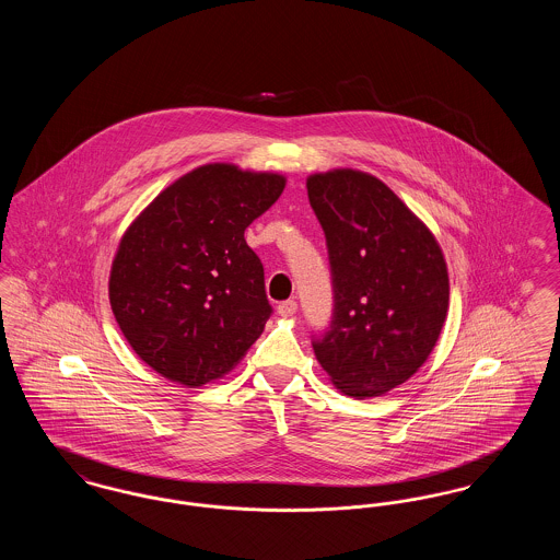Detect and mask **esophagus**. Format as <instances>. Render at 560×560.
<instances>
[{
  "mask_svg": "<svg viewBox=\"0 0 560 560\" xmlns=\"http://www.w3.org/2000/svg\"><path fill=\"white\" fill-rule=\"evenodd\" d=\"M277 311H279L281 317H292V315H295V311H298V302H295V300H283V302L277 306Z\"/></svg>",
  "mask_w": 560,
  "mask_h": 560,
  "instance_id": "obj_1",
  "label": "esophagus"
}]
</instances>
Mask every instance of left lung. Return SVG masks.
Returning <instances> with one entry per match:
<instances>
[{
	"label": "left lung",
	"mask_w": 560,
	"mask_h": 560,
	"mask_svg": "<svg viewBox=\"0 0 560 560\" xmlns=\"http://www.w3.org/2000/svg\"><path fill=\"white\" fill-rule=\"evenodd\" d=\"M325 233L334 311L313 336L317 361L350 397L409 380L436 345L450 306L443 252L382 180L354 170L306 183Z\"/></svg>",
	"instance_id": "1"
}]
</instances>
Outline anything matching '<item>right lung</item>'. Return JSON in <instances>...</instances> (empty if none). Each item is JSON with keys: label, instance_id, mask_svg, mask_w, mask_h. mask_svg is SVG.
I'll use <instances>...</instances> for the list:
<instances>
[{"label": "right lung", "instance_id": "add662e5", "mask_svg": "<svg viewBox=\"0 0 560 560\" xmlns=\"http://www.w3.org/2000/svg\"><path fill=\"white\" fill-rule=\"evenodd\" d=\"M285 178L201 165L165 188L119 243L113 315L136 354L190 388L231 372L272 306L245 229L279 199Z\"/></svg>", "mask_w": 560, "mask_h": 560}]
</instances>
